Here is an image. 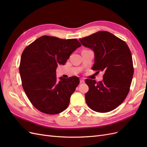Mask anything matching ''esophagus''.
I'll return each instance as SVG.
<instances>
[{"label":"esophagus","mask_w":147,"mask_h":147,"mask_svg":"<svg viewBox=\"0 0 147 147\" xmlns=\"http://www.w3.org/2000/svg\"><path fill=\"white\" fill-rule=\"evenodd\" d=\"M80 82L81 83H84V80H83V78H81L80 80Z\"/></svg>","instance_id":"obj_1"}]
</instances>
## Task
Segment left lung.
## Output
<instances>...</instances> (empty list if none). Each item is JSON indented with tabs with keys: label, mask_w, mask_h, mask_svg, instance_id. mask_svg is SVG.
I'll return each instance as SVG.
<instances>
[{
	"label": "left lung",
	"mask_w": 147,
	"mask_h": 147,
	"mask_svg": "<svg viewBox=\"0 0 147 147\" xmlns=\"http://www.w3.org/2000/svg\"><path fill=\"white\" fill-rule=\"evenodd\" d=\"M79 40L94 52L92 69L104 73L102 82L86 79V104L95 112H110L121 104L129 91L134 74L131 51L125 42L107 31H99Z\"/></svg>",
	"instance_id": "obj_1"
}]
</instances>
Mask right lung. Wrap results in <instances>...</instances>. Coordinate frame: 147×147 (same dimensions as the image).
I'll list each match as a JSON object with an SVG mask.
<instances>
[{"instance_id":"add662e5","label":"right lung","mask_w":147,"mask_h":147,"mask_svg":"<svg viewBox=\"0 0 147 147\" xmlns=\"http://www.w3.org/2000/svg\"><path fill=\"white\" fill-rule=\"evenodd\" d=\"M80 46L76 38L43 35L25 48L19 67L22 86L31 104L41 112L55 115L67 108L79 78L57 80L56 69L58 64L64 65Z\"/></svg>"}]
</instances>
